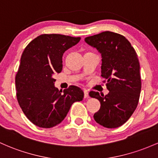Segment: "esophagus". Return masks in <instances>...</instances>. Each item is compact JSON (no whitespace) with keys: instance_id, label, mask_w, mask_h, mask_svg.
<instances>
[{"instance_id":"34e87169","label":"esophagus","mask_w":158,"mask_h":158,"mask_svg":"<svg viewBox=\"0 0 158 158\" xmlns=\"http://www.w3.org/2000/svg\"><path fill=\"white\" fill-rule=\"evenodd\" d=\"M84 96H85V98H89V95H88V91H87V90L85 89L84 90Z\"/></svg>"}]
</instances>
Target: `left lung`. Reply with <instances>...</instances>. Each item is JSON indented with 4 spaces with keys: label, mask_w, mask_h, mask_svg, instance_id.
I'll return each mask as SVG.
<instances>
[{
    "label": "left lung",
    "mask_w": 158,
    "mask_h": 158,
    "mask_svg": "<svg viewBox=\"0 0 158 158\" xmlns=\"http://www.w3.org/2000/svg\"><path fill=\"white\" fill-rule=\"evenodd\" d=\"M85 41L101 54V76L110 91L105 96L90 91V97L100 102L94 118L104 127H120L131 118L139 103L141 77L137 55L124 36L111 31L88 37Z\"/></svg>",
    "instance_id": "1"
}]
</instances>
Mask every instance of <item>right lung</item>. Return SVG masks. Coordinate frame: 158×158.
<instances>
[{
    "label": "right lung",
    "instance_id": "1",
    "mask_svg": "<svg viewBox=\"0 0 158 158\" xmlns=\"http://www.w3.org/2000/svg\"><path fill=\"white\" fill-rule=\"evenodd\" d=\"M80 37L61 34H41L26 46L15 76L16 98L26 117L40 127L50 128L64 119L74 102L81 101L84 92L70 85L59 91L53 74L61 72L65 51Z\"/></svg>",
    "mask_w": 158,
    "mask_h": 158
}]
</instances>
